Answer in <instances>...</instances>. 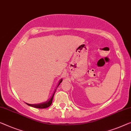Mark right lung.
<instances>
[{
	"instance_id": "add662e5",
	"label": "right lung",
	"mask_w": 131,
	"mask_h": 131,
	"mask_svg": "<svg viewBox=\"0 0 131 131\" xmlns=\"http://www.w3.org/2000/svg\"><path fill=\"white\" fill-rule=\"evenodd\" d=\"M62 79H60L59 82V83H58V86L60 85V83L62 82ZM57 86V88H58ZM56 90V89H55V91H54L53 94L52 95V97H50V99H49L48 101H47L46 102H43V103H39V104H29V103H27L26 104L29 105V106H32V107H34V108H39V109H43V108H48L49 106H50V105H51L52 103V100H53V96H54V92H55V91Z\"/></svg>"
}]
</instances>
